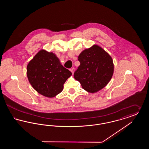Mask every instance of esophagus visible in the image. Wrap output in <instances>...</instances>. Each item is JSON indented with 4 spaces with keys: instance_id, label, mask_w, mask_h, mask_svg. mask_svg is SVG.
I'll use <instances>...</instances> for the list:
<instances>
[{
    "instance_id": "1",
    "label": "esophagus",
    "mask_w": 149,
    "mask_h": 149,
    "mask_svg": "<svg viewBox=\"0 0 149 149\" xmlns=\"http://www.w3.org/2000/svg\"><path fill=\"white\" fill-rule=\"evenodd\" d=\"M70 71H71V72H72V74H74V71H75V68H71V69H70Z\"/></svg>"
}]
</instances>
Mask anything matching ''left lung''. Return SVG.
<instances>
[{
  "mask_svg": "<svg viewBox=\"0 0 149 149\" xmlns=\"http://www.w3.org/2000/svg\"><path fill=\"white\" fill-rule=\"evenodd\" d=\"M80 65L74 72V78L86 91L95 93L109 83L113 74V60L99 46L84 50L78 57Z\"/></svg>",
  "mask_w": 149,
  "mask_h": 149,
  "instance_id": "1",
  "label": "left lung"
}]
</instances>
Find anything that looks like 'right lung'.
Segmentation results:
<instances>
[{
	"label": "right lung",
	"mask_w": 149,
	"mask_h": 149,
	"mask_svg": "<svg viewBox=\"0 0 149 149\" xmlns=\"http://www.w3.org/2000/svg\"><path fill=\"white\" fill-rule=\"evenodd\" d=\"M27 74L37 92L52 98L62 92L65 82L72 73L60 64L54 53L41 50L28 64Z\"/></svg>",
	"instance_id": "obj_1"
}]
</instances>
